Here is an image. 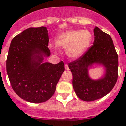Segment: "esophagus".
Wrapping results in <instances>:
<instances>
[{
    "instance_id": "obj_1",
    "label": "esophagus",
    "mask_w": 126,
    "mask_h": 126,
    "mask_svg": "<svg viewBox=\"0 0 126 126\" xmlns=\"http://www.w3.org/2000/svg\"><path fill=\"white\" fill-rule=\"evenodd\" d=\"M65 68L66 70H69V66H68V65H67V64H66L65 65Z\"/></svg>"
}]
</instances>
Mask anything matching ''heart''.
Listing matches in <instances>:
<instances>
[{"instance_id": "obj_1", "label": "heart", "mask_w": 126, "mask_h": 126, "mask_svg": "<svg viewBox=\"0 0 126 126\" xmlns=\"http://www.w3.org/2000/svg\"><path fill=\"white\" fill-rule=\"evenodd\" d=\"M92 41V33L87 30H70L57 37V47L67 49V54L71 58L81 56L88 49Z\"/></svg>"}]
</instances>
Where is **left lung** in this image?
Here are the masks:
<instances>
[{"label":"left lung","mask_w":126,"mask_h":126,"mask_svg":"<svg viewBox=\"0 0 126 126\" xmlns=\"http://www.w3.org/2000/svg\"><path fill=\"white\" fill-rule=\"evenodd\" d=\"M94 32L93 45L81 57L69 63L74 91L79 98L85 101L106 95L115 86L118 77V55L111 37L97 27ZM94 63L106 68L104 76L97 80H92L88 74V68Z\"/></svg>","instance_id":"1"}]
</instances>
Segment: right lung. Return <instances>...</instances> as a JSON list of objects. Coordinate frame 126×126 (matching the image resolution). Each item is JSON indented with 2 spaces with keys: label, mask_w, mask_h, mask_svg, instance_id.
<instances>
[{
  "label": "right lung",
  "mask_w": 126,
  "mask_h": 126,
  "mask_svg": "<svg viewBox=\"0 0 126 126\" xmlns=\"http://www.w3.org/2000/svg\"><path fill=\"white\" fill-rule=\"evenodd\" d=\"M49 37L46 27H31L13 38L6 59V71L12 88L20 98L31 103L49 100L65 71L57 64L42 63L49 57Z\"/></svg>",
  "instance_id": "add662e5"
}]
</instances>
